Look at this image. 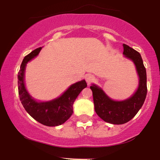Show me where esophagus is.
I'll return each mask as SVG.
<instances>
[{"label": "esophagus", "mask_w": 160, "mask_h": 160, "mask_svg": "<svg viewBox=\"0 0 160 160\" xmlns=\"http://www.w3.org/2000/svg\"><path fill=\"white\" fill-rule=\"evenodd\" d=\"M86 81L87 82L88 84H90L91 82H92L95 80V77L92 74H86L85 77Z\"/></svg>", "instance_id": "obj_1"}]
</instances>
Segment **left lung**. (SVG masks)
Wrapping results in <instances>:
<instances>
[{"instance_id": "1", "label": "left lung", "mask_w": 160, "mask_h": 160, "mask_svg": "<svg viewBox=\"0 0 160 160\" xmlns=\"http://www.w3.org/2000/svg\"><path fill=\"white\" fill-rule=\"evenodd\" d=\"M123 55L134 62L139 77L138 87L132 96L124 101H113L98 86L94 84L90 86L97 114L105 122L117 125L126 123L137 114L144 104L148 92L146 69L140 53L123 44Z\"/></svg>"}]
</instances>
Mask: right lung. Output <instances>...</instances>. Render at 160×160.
<instances>
[{"instance_id":"add662e5","label":"right lung","mask_w":160,"mask_h":160,"mask_svg":"<svg viewBox=\"0 0 160 160\" xmlns=\"http://www.w3.org/2000/svg\"><path fill=\"white\" fill-rule=\"evenodd\" d=\"M41 47L34 49L24 58L18 73V89L20 101L31 117L47 126L63 124L73 113V104L77 97L87 86L84 80L72 84L61 96L49 102H37L25 89L24 78L26 64L39 54Z\"/></svg>"}]
</instances>
